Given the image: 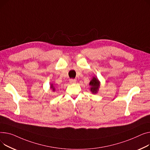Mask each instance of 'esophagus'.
Instances as JSON below:
<instances>
[{
	"mask_svg": "<svg viewBox=\"0 0 150 150\" xmlns=\"http://www.w3.org/2000/svg\"><path fill=\"white\" fill-rule=\"evenodd\" d=\"M69 83H71V84H74V83H76V79H70L69 80Z\"/></svg>",
	"mask_w": 150,
	"mask_h": 150,
	"instance_id": "34e87169",
	"label": "esophagus"
}]
</instances>
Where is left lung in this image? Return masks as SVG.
<instances>
[{
	"label": "left lung",
	"mask_w": 150,
	"mask_h": 150,
	"mask_svg": "<svg viewBox=\"0 0 150 150\" xmlns=\"http://www.w3.org/2000/svg\"><path fill=\"white\" fill-rule=\"evenodd\" d=\"M89 85H90V91L92 92L93 94H96L98 93L99 88L100 86V82L99 81L98 78L93 77Z\"/></svg>",
	"instance_id": "obj_1"
}]
</instances>
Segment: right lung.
I'll use <instances>...</instances> for the list:
<instances>
[{
	"label": "right lung",
	"instance_id": "1",
	"mask_svg": "<svg viewBox=\"0 0 150 150\" xmlns=\"http://www.w3.org/2000/svg\"><path fill=\"white\" fill-rule=\"evenodd\" d=\"M50 88H51L52 90V91H55V88H54V86L52 85V84H51V86H50Z\"/></svg>",
	"mask_w": 150,
	"mask_h": 150
}]
</instances>
